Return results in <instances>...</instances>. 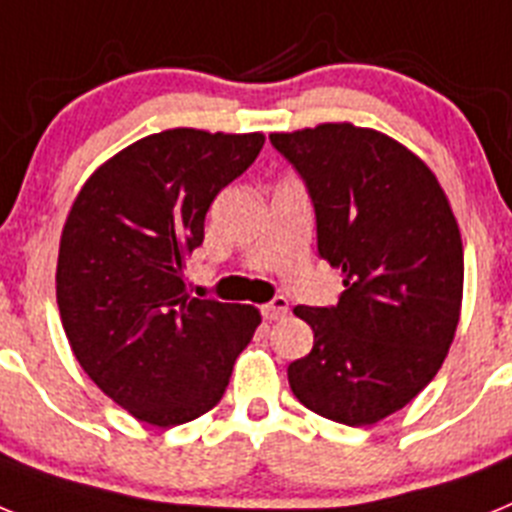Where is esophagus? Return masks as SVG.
Listing matches in <instances>:
<instances>
[{
    "instance_id": "obj_1",
    "label": "esophagus",
    "mask_w": 512,
    "mask_h": 512,
    "mask_svg": "<svg viewBox=\"0 0 512 512\" xmlns=\"http://www.w3.org/2000/svg\"><path fill=\"white\" fill-rule=\"evenodd\" d=\"M287 312H289L287 297H274L271 302L261 305V315H264L266 320H279V318H284Z\"/></svg>"
}]
</instances>
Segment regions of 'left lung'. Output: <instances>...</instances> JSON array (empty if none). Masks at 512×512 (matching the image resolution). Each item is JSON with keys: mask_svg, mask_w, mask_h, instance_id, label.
I'll list each match as a JSON object with an SVG mask.
<instances>
[{"mask_svg": "<svg viewBox=\"0 0 512 512\" xmlns=\"http://www.w3.org/2000/svg\"><path fill=\"white\" fill-rule=\"evenodd\" d=\"M269 138L305 179L318 251L346 287L333 307H295L315 341L289 364V387L323 418L374 425L449 354L464 295L459 223L423 158L379 130L320 122Z\"/></svg>", "mask_w": 512, "mask_h": 512, "instance_id": "1", "label": "left lung"}]
</instances>
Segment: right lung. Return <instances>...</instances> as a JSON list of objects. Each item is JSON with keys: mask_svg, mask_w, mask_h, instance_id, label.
<instances>
[{"mask_svg": "<svg viewBox=\"0 0 512 512\" xmlns=\"http://www.w3.org/2000/svg\"><path fill=\"white\" fill-rule=\"evenodd\" d=\"M264 140L197 128L146 135L89 176L63 223L56 300L69 346L143 423L171 428L215 408L259 328L253 305L189 295L184 259L205 238L217 192Z\"/></svg>", "mask_w": 512, "mask_h": 512, "instance_id": "add662e5", "label": "right lung"}]
</instances>
